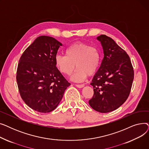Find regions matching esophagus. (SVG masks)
<instances>
[{"label":"esophagus","mask_w":149,"mask_h":149,"mask_svg":"<svg viewBox=\"0 0 149 149\" xmlns=\"http://www.w3.org/2000/svg\"><path fill=\"white\" fill-rule=\"evenodd\" d=\"M75 86H76L77 88H83L84 86V84H75Z\"/></svg>","instance_id":"esophagus-1"}]
</instances>
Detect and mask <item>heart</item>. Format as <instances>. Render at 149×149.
Returning <instances> with one entry per match:
<instances>
[{
  "label": "heart",
  "mask_w": 149,
  "mask_h": 149,
  "mask_svg": "<svg viewBox=\"0 0 149 149\" xmlns=\"http://www.w3.org/2000/svg\"><path fill=\"white\" fill-rule=\"evenodd\" d=\"M56 65L60 71L70 75L77 68L72 80L82 82L88 75H94L100 63V53L95 47L83 42H77L69 46L65 56L57 55L55 57Z\"/></svg>",
  "instance_id": "obj_1"
}]
</instances>
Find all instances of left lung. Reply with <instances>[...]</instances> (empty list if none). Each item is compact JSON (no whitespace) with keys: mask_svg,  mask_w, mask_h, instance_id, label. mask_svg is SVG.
<instances>
[{"mask_svg":"<svg viewBox=\"0 0 149 149\" xmlns=\"http://www.w3.org/2000/svg\"><path fill=\"white\" fill-rule=\"evenodd\" d=\"M103 47L104 57L91 84L93 96L91 107L101 113H107L120 107L130 92L134 71L129 56L111 37L97 38Z\"/></svg>","mask_w":149,"mask_h":149,"instance_id":"1","label":"left lung"}]
</instances>
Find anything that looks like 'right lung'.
<instances>
[{"label": "right lung", "instance_id": "obj_1", "mask_svg": "<svg viewBox=\"0 0 149 149\" xmlns=\"http://www.w3.org/2000/svg\"><path fill=\"white\" fill-rule=\"evenodd\" d=\"M61 46L53 37L40 36L19 60L16 80L20 96L30 108L38 112L54 111L70 85L55 63Z\"/></svg>", "mask_w": 149, "mask_h": 149}]
</instances>
